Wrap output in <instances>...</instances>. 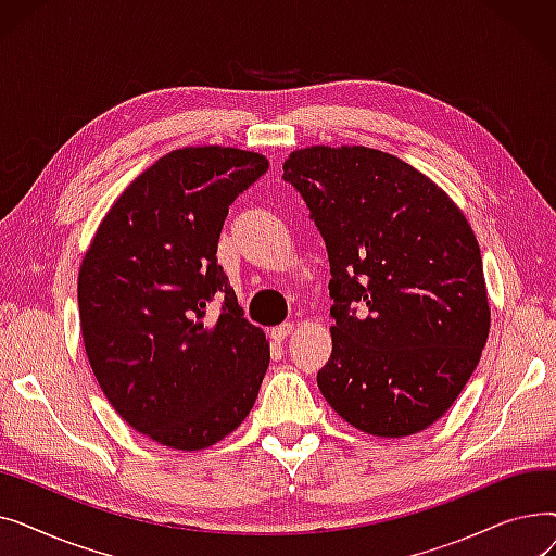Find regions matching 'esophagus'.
<instances>
[{"mask_svg":"<svg viewBox=\"0 0 556 556\" xmlns=\"http://www.w3.org/2000/svg\"><path fill=\"white\" fill-rule=\"evenodd\" d=\"M295 331V325H290V323H286V325H279V327H275L273 329V338L277 340V342H283L290 333Z\"/></svg>","mask_w":556,"mask_h":556,"instance_id":"34e87169","label":"esophagus"}]
</instances>
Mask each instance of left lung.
I'll use <instances>...</instances> for the list:
<instances>
[{
	"label": "left lung",
	"mask_w": 556,
	"mask_h": 556,
	"mask_svg": "<svg viewBox=\"0 0 556 556\" xmlns=\"http://www.w3.org/2000/svg\"><path fill=\"white\" fill-rule=\"evenodd\" d=\"M325 237L331 358L317 386L361 432L401 440L448 413L480 363L491 308L476 233L428 175L367 146L283 162Z\"/></svg>",
	"instance_id": "8db88e82"
}]
</instances>
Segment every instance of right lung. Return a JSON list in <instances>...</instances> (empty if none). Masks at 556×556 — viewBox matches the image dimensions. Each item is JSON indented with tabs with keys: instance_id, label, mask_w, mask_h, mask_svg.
I'll return each mask as SVG.
<instances>
[{
	"instance_id": "add662e5",
	"label": "right lung",
	"mask_w": 556,
	"mask_h": 556,
	"mask_svg": "<svg viewBox=\"0 0 556 556\" xmlns=\"http://www.w3.org/2000/svg\"><path fill=\"white\" fill-rule=\"evenodd\" d=\"M233 146L160 157L103 216L78 270L87 361L119 417L175 451L218 444L250 415L270 342L216 263L229 204L268 170ZM214 294L226 302L206 315Z\"/></svg>"
}]
</instances>
